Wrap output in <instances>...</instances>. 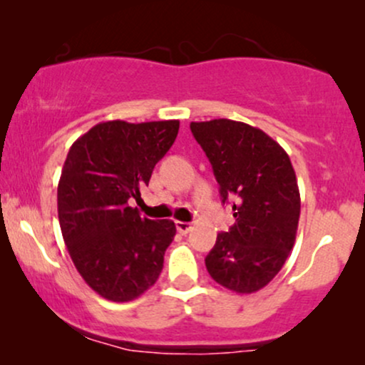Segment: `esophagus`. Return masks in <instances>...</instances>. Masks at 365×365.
I'll use <instances>...</instances> for the list:
<instances>
[{"instance_id": "1", "label": "esophagus", "mask_w": 365, "mask_h": 365, "mask_svg": "<svg viewBox=\"0 0 365 365\" xmlns=\"http://www.w3.org/2000/svg\"><path fill=\"white\" fill-rule=\"evenodd\" d=\"M175 226H177L178 233H182V235H187V233L194 228V226H192L190 223H187V221H175Z\"/></svg>"}]
</instances>
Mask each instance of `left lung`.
<instances>
[{
	"instance_id": "obj_1",
	"label": "left lung",
	"mask_w": 365,
	"mask_h": 365,
	"mask_svg": "<svg viewBox=\"0 0 365 365\" xmlns=\"http://www.w3.org/2000/svg\"><path fill=\"white\" fill-rule=\"evenodd\" d=\"M190 130L211 163L221 202L233 200L235 217L207 254V273L232 292L261 290L295 244L300 194L290 158L267 133L242 121H192Z\"/></svg>"
}]
</instances>
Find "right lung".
<instances>
[{"instance_id": "add662e5", "label": "right lung", "mask_w": 365, "mask_h": 365, "mask_svg": "<svg viewBox=\"0 0 365 365\" xmlns=\"http://www.w3.org/2000/svg\"><path fill=\"white\" fill-rule=\"evenodd\" d=\"M180 121H104L73 142L58 183V217L70 257L94 292L130 302L158 282L177 228L130 207Z\"/></svg>"}]
</instances>
